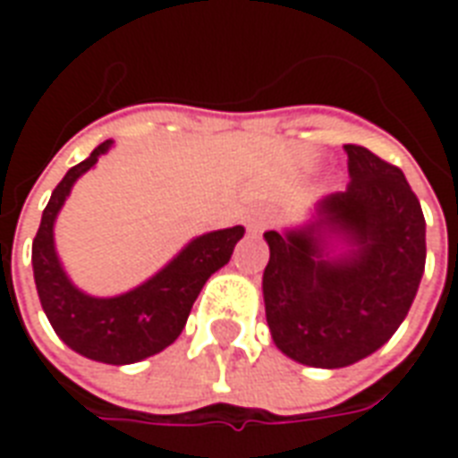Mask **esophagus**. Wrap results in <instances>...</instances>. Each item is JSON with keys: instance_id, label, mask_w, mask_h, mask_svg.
Returning a JSON list of instances; mask_svg holds the SVG:
<instances>
[{"instance_id": "1", "label": "esophagus", "mask_w": 458, "mask_h": 458, "mask_svg": "<svg viewBox=\"0 0 458 458\" xmlns=\"http://www.w3.org/2000/svg\"><path fill=\"white\" fill-rule=\"evenodd\" d=\"M269 225H272V218H269L267 213H255V216H250L248 218L250 233H262V230H267Z\"/></svg>"}]
</instances>
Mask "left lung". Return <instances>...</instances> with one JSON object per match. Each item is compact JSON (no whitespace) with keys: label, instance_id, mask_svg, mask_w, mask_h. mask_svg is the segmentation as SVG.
<instances>
[{"label":"left lung","instance_id":"1","mask_svg":"<svg viewBox=\"0 0 458 458\" xmlns=\"http://www.w3.org/2000/svg\"><path fill=\"white\" fill-rule=\"evenodd\" d=\"M351 183L318 200V220L267 230L265 314L282 353L314 368H345L387 344L403 324L427 259L422 206L404 174L345 144ZM327 234L354 248L328 260Z\"/></svg>","mask_w":458,"mask_h":458}]
</instances>
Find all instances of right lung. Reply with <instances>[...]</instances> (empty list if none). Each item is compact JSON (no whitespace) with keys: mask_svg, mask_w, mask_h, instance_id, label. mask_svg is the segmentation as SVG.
I'll return each instance as SVG.
<instances>
[{"mask_svg":"<svg viewBox=\"0 0 458 458\" xmlns=\"http://www.w3.org/2000/svg\"><path fill=\"white\" fill-rule=\"evenodd\" d=\"M110 147V140L95 147L93 154L68 169L55 186L34 238L31 262L41 307L61 341L85 358L127 365L159 353L179 338L206 279L228 265L245 228L235 225L191 240L159 275L127 294L110 299L83 294L71 284L55 258L54 223L78 176H83Z\"/></svg>","mask_w":458,"mask_h":458,"instance_id":"add662e5","label":"right lung"}]
</instances>
